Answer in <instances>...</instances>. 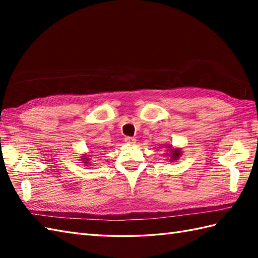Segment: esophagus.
Segmentation results:
<instances>
[{
    "mask_svg": "<svg viewBox=\"0 0 258 258\" xmlns=\"http://www.w3.org/2000/svg\"><path fill=\"white\" fill-rule=\"evenodd\" d=\"M124 141L127 144H135L136 143V140L134 138H130V136H126V138L124 139Z\"/></svg>",
    "mask_w": 258,
    "mask_h": 258,
    "instance_id": "obj_1",
    "label": "esophagus"
}]
</instances>
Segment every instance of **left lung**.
I'll list each match as a JSON object with an SVG mask.
<instances>
[{
    "label": "left lung",
    "mask_w": 258,
    "mask_h": 258,
    "mask_svg": "<svg viewBox=\"0 0 258 258\" xmlns=\"http://www.w3.org/2000/svg\"><path fill=\"white\" fill-rule=\"evenodd\" d=\"M168 150H169V156H171V158L169 160L171 161H176L178 160V157L180 156V149H172V145L168 146Z\"/></svg>",
    "instance_id": "left-lung-1"
}]
</instances>
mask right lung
Returning <instances> with one entry per match:
<instances>
[{
  "label": "right lung",
  "mask_w": 258,
  "mask_h": 258,
  "mask_svg": "<svg viewBox=\"0 0 258 258\" xmlns=\"http://www.w3.org/2000/svg\"><path fill=\"white\" fill-rule=\"evenodd\" d=\"M82 157H83V161H84L83 163H85V164H89V163H90V162H89V161H90V158H87L85 155H83Z\"/></svg>",
  "instance_id": "obj_1"
}]
</instances>
